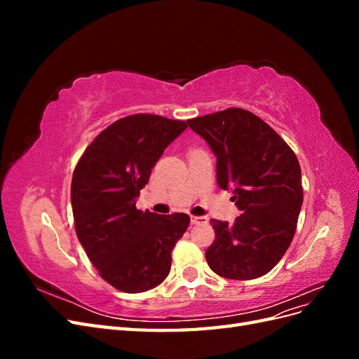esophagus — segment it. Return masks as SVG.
I'll list each match as a JSON object with an SVG mask.
<instances>
[{
  "mask_svg": "<svg viewBox=\"0 0 359 359\" xmlns=\"http://www.w3.org/2000/svg\"><path fill=\"white\" fill-rule=\"evenodd\" d=\"M206 222H208V219H206V217L190 215V223L191 224H201V223H206Z\"/></svg>",
  "mask_w": 359,
  "mask_h": 359,
  "instance_id": "obj_1",
  "label": "esophagus"
}]
</instances>
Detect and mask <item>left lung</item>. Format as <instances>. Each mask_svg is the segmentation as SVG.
I'll use <instances>...</instances> for the list:
<instances>
[{
  "label": "left lung",
  "mask_w": 359,
  "mask_h": 359,
  "mask_svg": "<svg viewBox=\"0 0 359 359\" xmlns=\"http://www.w3.org/2000/svg\"><path fill=\"white\" fill-rule=\"evenodd\" d=\"M217 157V182L232 190L241 215L233 224L211 220L215 240L205 257L215 274L232 280L262 277L283 257L302 205L295 153L255 114L229 107L189 119Z\"/></svg>",
  "instance_id": "obj_1"
}]
</instances>
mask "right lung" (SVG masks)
<instances>
[{"label":"right lung","mask_w":359,"mask_h":359,"mask_svg":"<svg viewBox=\"0 0 359 359\" xmlns=\"http://www.w3.org/2000/svg\"><path fill=\"white\" fill-rule=\"evenodd\" d=\"M186 128L158 115L121 118L93 140L74 168L76 235L102 278L118 290L145 292L169 274L170 253L190 217L144 212L136 198L163 151Z\"/></svg>","instance_id":"1"}]
</instances>
